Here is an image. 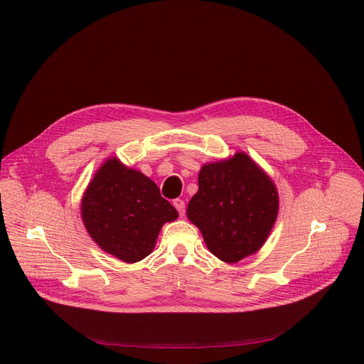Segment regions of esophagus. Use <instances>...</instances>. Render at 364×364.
<instances>
[{"mask_svg":"<svg viewBox=\"0 0 364 364\" xmlns=\"http://www.w3.org/2000/svg\"><path fill=\"white\" fill-rule=\"evenodd\" d=\"M172 203H173V207L177 208L178 214L183 217L184 213H186V203H184V200H183V199H173Z\"/></svg>","mask_w":364,"mask_h":364,"instance_id":"34e87169","label":"esophagus"}]
</instances>
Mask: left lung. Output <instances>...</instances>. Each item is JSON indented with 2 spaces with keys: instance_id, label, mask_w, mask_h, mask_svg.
Segmentation results:
<instances>
[{
  "instance_id": "left-lung-1",
  "label": "left lung",
  "mask_w": 364,
  "mask_h": 364,
  "mask_svg": "<svg viewBox=\"0 0 364 364\" xmlns=\"http://www.w3.org/2000/svg\"><path fill=\"white\" fill-rule=\"evenodd\" d=\"M198 193L187 217L199 228L215 257L236 263L256 252L269 235L278 214L272 180L245 153L203 165Z\"/></svg>"
}]
</instances>
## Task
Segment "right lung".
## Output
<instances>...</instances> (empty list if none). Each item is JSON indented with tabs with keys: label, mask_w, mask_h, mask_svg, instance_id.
<instances>
[{
	"label": "right lung",
	"mask_w": 364,
	"mask_h": 364,
	"mask_svg": "<svg viewBox=\"0 0 364 364\" xmlns=\"http://www.w3.org/2000/svg\"><path fill=\"white\" fill-rule=\"evenodd\" d=\"M82 217L104 251L134 263L150 255L164 223L178 213L144 173L108 159L87 187Z\"/></svg>",
	"instance_id": "add662e5"
}]
</instances>
